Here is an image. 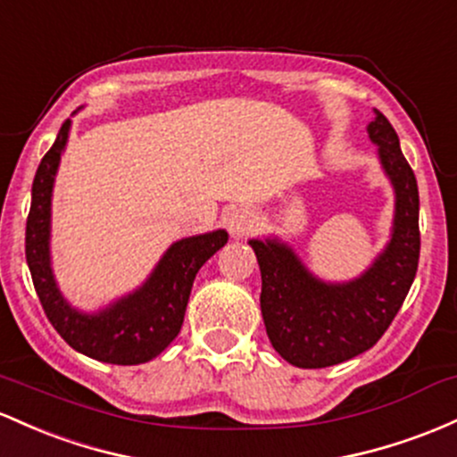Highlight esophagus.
<instances>
[{
    "mask_svg": "<svg viewBox=\"0 0 457 457\" xmlns=\"http://www.w3.org/2000/svg\"><path fill=\"white\" fill-rule=\"evenodd\" d=\"M224 220H227V227L233 237H244V235H248L250 230L256 227V220L259 218H256V213L253 212V209L235 207V209H230Z\"/></svg>",
    "mask_w": 457,
    "mask_h": 457,
    "instance_id": "esophagus-1",
    "label": "esophagus"
}]
</instances>
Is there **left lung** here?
I'll return each mask as SVG.
<instances>
[{"mask_svg":"<svg viewBox=\"0 0 457 457\" xmlns=\"http://www.w3.org/2000/svg\"><path fill=\"white\" fill-rule=\"evenodd\" d=\"M395 189L391 242L365 274L324 283L278 239H250L261 268V312L274 350L291 365L321 369L376 345L402 309L417 276L419 187L386 116L376 110L367 127Z\"/></svg>","mask_w":457,"mask_h":457,"instance_id":"1","label":"left lung"}]
</instances>
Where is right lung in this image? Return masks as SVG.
Segmentation results:
<instances>
[{
  "label": "right lung",
  "mask_w": 457,
  "mask_h": 457,
  "mask_svg": "<svg viewBox=\"0 0 457 457\" xmlns=\"http://www.w3.org/2000/svg\"><path fill=\"white\" fill-rule=\"evenodd\" d=\"M69 131L71 118H66L54 146L40 160L32 183L25 259L34 289L51 326L73 350L110 365H140L160 356L179 335L194 278L204 261L228 242V235L220 228L179 239L166 250L140 289L92 315L73 309L55 285L49 256L51 192Z\"/></svg>",
  "instance_id": "obj_1"
}]
</instances>
